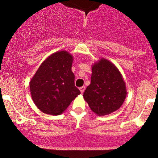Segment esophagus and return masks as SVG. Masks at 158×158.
<instances>
[{
  "mask_svg": "<svg viewBox=\"0 0 158 158\" xmlns=\"http://www.w3.org/2000/svg\"><path fill=\"white\" fill-rule=\"evenodd\" d=\"M79 89H80V91H81V93H82V94H83V93H84L85 90V86H82V87H81V88H80Z\"/></svg>",
  "mask_w": 158,
  "mask_h": 158,
  "instance_id": "1",
  "label": "esophagus"
}]
</instances>
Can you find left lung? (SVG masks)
I'll list each match as a JSON object with an SVG mask.
<instances>
[{"instance_id":"obj_1","label":"left lung","mask_w":158,"mask_h":158,"mask_svg":"<svg viewBox=\"0 0 158 158\" xmlns=\"http://www.w3.org/2000/svg\"><path fill=\"white\" fill-rule=\"evenodd\" d=\"M127 95L126 86L118 68L105 58L92 66L90 84L83 93L89 107L98 115L117 110Z\"/></svg>"}]
</instances>
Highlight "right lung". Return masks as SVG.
<instances>
[{"instance_id": "add662e5", "label": "right lung", "mask_w": 158, "mask_h": 158, "mask_svg": "<svg viewBox=\"0 0 158 158\" xmlns=\"http://www.w3.org/2000/svg\"><path fill=\"white\" fill-rule=\"evenodd\" d=\"M72 55L65 51L54 52L41 63L30 81L32 99L43 113L62 114L81 94L75 86Z\"/></svg>"}]
</instances>
